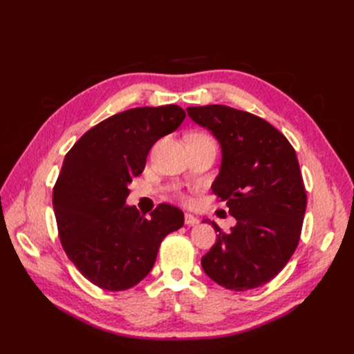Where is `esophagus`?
I'll return each instance as SVG.
<instances>
[{
	"label": "esophagus",
	"instance_id": "obj_1",
	"mask_svg": "<svg viewBox=\"0 0 354 354\" xmlns=\"http://www.w3.org/2000/svg\"><path fill=\"white\" fill-rule=\"evenodd\" d=\"M185 223L187 224V226H196V224H199V218L187 212V214H185Z\"/></svg>",
	"mask_w": 354,
	"mask_h": 354
}]
</instances>
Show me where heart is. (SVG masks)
<instances>
[{
	"mask_svg": "<svg viewBox=\"0 0 354 354\" xmlns=\"http://www.w3.org/2000/svg\"><path fill=\"white\" fill-rule=\"evenodd\" d=\"M196 137H203V138H209L208 136H205V134H196Z\"/></svg>",
	"mask_w": 354,
	"mask_h": 354,
	"instance_id": "1",
	"label": "heart"
}]
</instances>
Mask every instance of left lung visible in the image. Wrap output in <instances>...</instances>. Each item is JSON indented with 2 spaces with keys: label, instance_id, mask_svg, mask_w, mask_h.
Segmentation results:
<instances>
[{
  "label": "left lung",
  "instance_id": "obj_1",
  "mask_svg": "<svg viewBox=\"0 0 354 354\" xmlns=\"http://www.w3.org/2000/svg\"><path fill=\"white\" fill-rule=\"evenodd\" d=\"M186 111L220 142V174L211 189L236 220L227 233L208 220L218 234L202 269L232 291L259 288L283 269L301 234L307 195L294 147L250 112L223 104Z\"/></svg>",
  "mask_w": 354,
  "mask_h": 354
}]
</instances>
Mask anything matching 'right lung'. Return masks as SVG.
Segmentation results:
<instances>
[{"label": "right lung", "instance_id": "obj_1", "mask_svg": "<svg viewBox=\"0 0 354 354\" xmlns=\"http://www.w3.org/2000/svg\"><path fill=\"white\" fill-rule=\"evenodd\" d=\"M186 118L177 104L134 108L94 125L66 153L53 189L59 238L84 277L108 291L133 288L152 270L159 245L185 224L169 203L146 218L127 207L152 146Z\"/></svg>", "mask_w": 354, "mask_h": 354}]
</instances>
